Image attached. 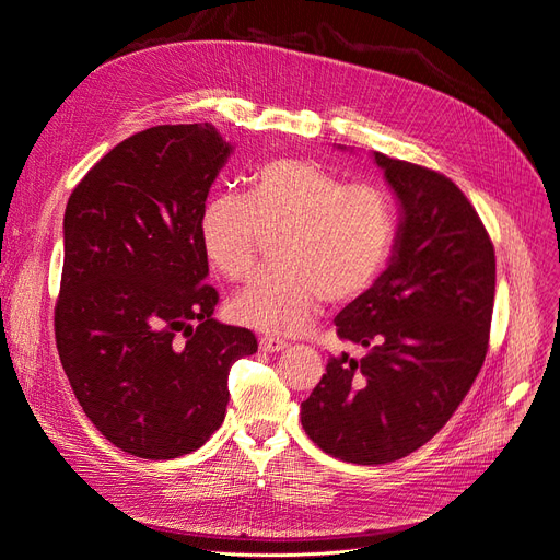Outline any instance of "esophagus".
<instances>
[{
  "label": "esophagus",
  "mask_w": 560,
  "mask_h": 560,
  "mask_svg": "<svg viewBox=\"0 0 560 560\" xmlns=\"http://www.w3.org/2000/svg\"><path fill=\"white\" fill-rule=\"evenodd\" d=\"M288 347L285 339H279V337H272V335H262L260 337V349L267 351V353H279Z\"/></svg>",
  "instance_id": "obj_1"
}]
</instances>
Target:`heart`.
<instances>
[{
  "mask_svg": "<svg viewBox=\"0 0 560 560\" xmlns=\"http://www.w3.org/2000/svg\"><path fill=\"white\" fill-rule=\"evenodd\" d=\"M262 232H279L277 265L232 298V316L258 330L298 332L323 298L353 300L382 275L395 209L378 186L345 184L314 160L269 158L250 176L248 195H215L200 219L205 256L232 281L250 275Z\"/></svg>",
  "mask_w": 560,
  "mask_h": 560,
  "instance_id": "heart-1",
  "label": "heart"
}]
</instances>
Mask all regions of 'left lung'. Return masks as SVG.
I'll use <instances>...</instances> for the list:
<instances>
[{
	"mask_svg": "<svg viewBox=\"0 0 560 560\" xmlns=\"http://www.w3.org/2000/svg\"><path fill=\"white\" fill-rule=\"evenodd\" d=\"M345 149V147H339ZM398 200L388 267L335 318L368 349L332 355L302 402V428L355 465L409 456L454 417L483 365L495 298V250L446 176L372 151Z\"/></svg>",
	"mask_w": 560,
	"mask_h": 560,
	"instance_id": "obj_1",
	"label": "left lung"
}]
</instances>
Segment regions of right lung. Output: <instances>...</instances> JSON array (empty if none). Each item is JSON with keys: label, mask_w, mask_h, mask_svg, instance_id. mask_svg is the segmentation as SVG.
Segmentation results:
<instances>
[{"label": "right lung", "mask_w": 560, "mask_h": 560, "mask_svg": "<svg viewBox=\"0 0 560 560\" xmlns=\"http://www.w3.org/2000/svg\"><path fill=\"white\" fill-rule=\"evenodd\" d=\"M234 147L211 122L120 141L65 209L60 363L85 417L120 451L170 460L219 430L234 360L256 335L213 318L200 219Z\"/></svg>", "instance_id": "1"}]
</instances>
